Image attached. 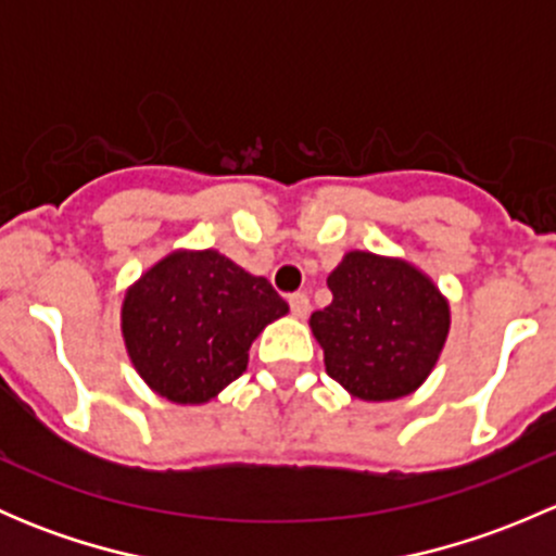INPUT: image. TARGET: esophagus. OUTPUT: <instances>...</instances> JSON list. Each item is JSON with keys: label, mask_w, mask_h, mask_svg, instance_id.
<instances>
[{"label": "esophagus", "mask_w": 556, "mask_h": 556, "mask_svg": "<svg viewBox=\"0 0 556 556\" xmlns=\"http://www.w3.org/2000/svg\"><path fill=\"white\" fill-rule=\"evenodd\" d=\"M288 301H290V312H293L295 317H306V314H309V309H312L309 295H306V293H293Z\"/></svg>", "instance_id": "34e87169"}]
</instances>
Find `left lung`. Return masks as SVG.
<instances>
[{
	"mask_svg": "<svg viewBox=\"0 0 556 556\" xmlns=\"http://www.w3.org/2000/svg\"><path fill=\"white\" fill-rule=\"evenodd\" d=\"M328 288L330 306L309 317L328 377L374 403L419 390L452 325L439 285L403 257L352 250L328 274Z\"/></svg>",
	"mask_w": 556,
	"mask_h": 556,
	"instance_id": "obj_1",
	"label": "left lung"
}]
</instances>
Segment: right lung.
Instances as JSON below:
<instances>
[{"label": "right lung", "instance_id": "obj_1", "mask_svg": "<svg viewBox=\"0 0 556 556\" xmlns=\"http://www.w3.org/2000/svg\"><path fill=\"white\" fill-rule=\"evenodd\" d=\"M266 277L217 250H174L123 295L121 330L142 382L201 406L247 371L252 341L288 314Z\"/></svg>", "mask_w": 556, "mask_h": 556}]
</instances>
